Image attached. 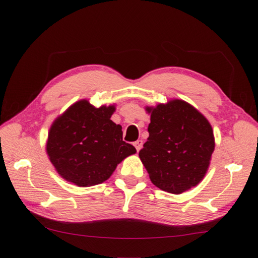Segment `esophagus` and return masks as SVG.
<instances>
[{
    "label": "esophagus",
    "mask_w": 258,
    "mask_h": 258,
    "mask_svg": "<svg viewBox=\"0 0 258 258\" xmlns=\"http://www.w3.org/2000/svg\"><path fill=\"white\" fill-rule=\"evenodd\" d=\"M133 145L135 147V149H137V151H140V149H141L142 146H143V141H142V140H138V141H135Z\"/></svg>",
    "instance_id": "34e87169"
}]
</instances>
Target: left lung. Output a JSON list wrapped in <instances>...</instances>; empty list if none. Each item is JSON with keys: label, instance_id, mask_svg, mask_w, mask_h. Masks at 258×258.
<instances>
[{"label": "left lung", "instance_id": "8db88e82", "mask_svg": "<svg viewBox=\"0 0 258 258\" xmlns=\"http://www.w3.org/2000/svg\"><path fill=\"white\" fill-rule=\"evenodd\" d=\"M150 113L149 138L139 152L160 190L180 195L203 180L215 148L213 128L203 113L183 100H171Z\"/></svg>", "mask_w": 258, "mask_h": 258}]
</instances>
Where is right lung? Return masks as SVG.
I'll list each match as a JSON object with an SVG mask.
<instances>
[{
    "mask_svg": "<svg viewBox=\"0 0 258 258\" xmlns=\"http://www.w3.org/2000/svg\"><path fill=\"white\" fill-rule=\"evenodd\" d=\"M115 106L95 108L87 100L72 104L51 125L46 152L59 175L78 186L100 184L117 165L137 152L110 119Z\"/></svg>",
    "mask_w": 258,
    "mask_h": 258,
    "instance_id": "add662e5",
    "label": "right lung"
}]
</instances>
